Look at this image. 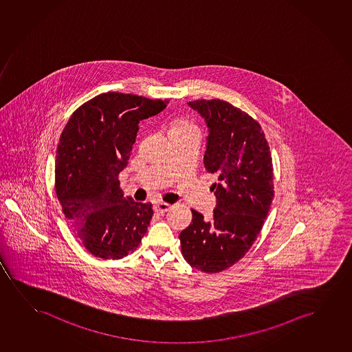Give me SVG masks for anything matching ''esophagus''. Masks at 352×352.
<instances>
[{
    "label": "esophagus",
    "mask_w": 352,
    "mask_h": 352,
    "mask_svg": "<svg viewBox=\"0 0 352 352\" xmlns=\"http://www.w3.org/2000/svg\"><path fill=\"white\" fill-rule=\"evenodd\" d=\"M170 206L167 204V203L159 202L155 204V212H160V214H164V212H167Z\"/></svg>",
    "instance_id": "esophagus-1"
}]
</instances>
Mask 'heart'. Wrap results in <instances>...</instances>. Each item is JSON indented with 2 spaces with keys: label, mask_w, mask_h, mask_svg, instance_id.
<instances>
[{
  "label": "heart",
  "mask_w": 352,
  "mask_h": 352,
  "mask_svg": "<svg viewBox=\"0 0 352 352\" xmlns=\"http://www.w3.org/2000/svg\"><path fill=\"white\" fill-rule=\"evenodd\" d=\"M188 130H196V126L191 124V122H188V121L185 120H179L177 122H174L172 127H170V131L169 132H172V131H188Z\"/></svg>",
  "instance_id": "1"
}]
</instances>
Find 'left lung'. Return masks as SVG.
I'll list each match as a JSON object with an SVG mask.
<instances>
[{"label":"left lung","instance_id":"8db88e82","mask_svg":"<svg viewBox=\"0 0 352 352\" xmlns=\"http://www.w3.org/2000/svg\"><path fill=\"white\" fill-rule=\"evenodd\" d=\"M188 104L207 126L204 167L217 178L210 188L217 208L210 220L191 209L192 222L179 239L188 265L219 273L245 255L268 215L274 196L270 150L260 124L231 103Z\"/></svg>","mask_w":352,"mask_h":352}]
</instances>
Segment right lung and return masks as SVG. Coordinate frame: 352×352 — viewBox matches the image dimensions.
<instances>
[{"instance_id": "add662e5", "label": "right lung", "mask_w": 352, "mask_h": 352, "mask_svg": "<svg viewBox=\"0 0 352 352\" xmlns=\"http://www.w3.org/2000/svg\"><path fill=\"white\" fill-rule=\"evenodd\" d=\"M166 107L161 100L107 92L79 107L63 131L55 161L56 196L91 255L122 258L148 231L151 204L125 197L118 177L129 164L140 121Z\"/></svg>"}]
</instances>
